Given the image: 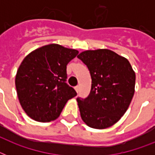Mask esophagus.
<instances>
[{"label": "esophagus", "instance_id": "esophagus-1", "mask_svg": "<svg viewBox=\"0 0 155 155\" xmlns=\"http://www.w3.org/2000/svg\"><path fill=\"white\" fill-rule=\"evenodd\" d=\"M75 91H76V92H79V91H80V87H79V86H75Z\"/></svg>", "mask_w": 155, "mask_h": 155}]
</instances>
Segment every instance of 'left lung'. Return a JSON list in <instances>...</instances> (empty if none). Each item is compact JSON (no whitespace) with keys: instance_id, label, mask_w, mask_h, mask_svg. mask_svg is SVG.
I'll use <instances>...</instances> for the list:
<instances>
[{"instance_id":"1","label":"left lung","mask_w":155,"mask_h":155,"mask_svg":"<svg viewBox=\"0 0 155 155\" xmlns=\"http://www.w3.org/2000/svg\"><path fill=\"white\" fill-rule=\"evenodd\" d=\"M89 70L87 97H78L82 120L89 127L106 129L120 120L134 94L136 75L125 58L108 49L86 51L77 56Z\"/></svg>"}]
</instances>
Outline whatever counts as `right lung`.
<instances>
[{"label": "right lung", "mask_w": 155, "mask_h": 155, "mask_svg": "<svg viewBox=\"0 0 155 155\" xmlns=\"http://www.w3.org/2000/svg\"><path fill=\"white\" fill-rule=\"evenodd\" d=\"M78 51L50 44L29 54L21 63L15 85L21 105L30 118L49 122L77 93L67 81V65Z\"/></svg>", "instance_id": "obj_1"}]
</instances>
